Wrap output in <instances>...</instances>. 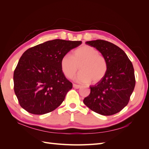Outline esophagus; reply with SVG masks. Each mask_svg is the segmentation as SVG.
I'll use <instances>...</instances> for the list:
<instances>
[{
	"label": "esophagus",
	"instance_id": "esophagus-1",
	"mask_svg": "<svg viewBox=\"0 0 149 149\" xmlns=\"http://www.w3.org/2000/svg\"><path fill=\"white\" fill-rule=\"evenodd\" d=\"M73 86L75 89H79V88H80L81 87L80 85H78V84H73Z\"/></svg>",
	"mask_w": 149,
	"mask_h": 149
}]
</instances>
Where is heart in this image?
Instances as JSON below:
<instances>
[{
	"label": "heart",
	"instance_id": "1",
	"mask_svg": "<svg viewBox=\"0 0 149 149\" xmlns=\"http://www.w3.org/2000/svg\"><path fill=\"white\" fill-rule=\"evenodd\" d=\"M61 70L68 78H72L79 69L80 73L76 80L81 83H100L105 77L108 65L105 57L95 48L82 45L72 53L63 56L60 61Z\"/></svg>",
	"mask_w": 149,
	"mask_h": 149
}]
</instances>
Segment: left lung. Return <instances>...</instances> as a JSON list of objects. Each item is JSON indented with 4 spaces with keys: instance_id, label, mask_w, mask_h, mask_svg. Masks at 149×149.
<instances>
[{
    "instance_id": "8db88e82",
    "label": "left lung",
    "mask_w": 149,
    "mask_h": 149,
    "mask_svg": "<svg viewBox=\"0 0 149 149\" xmlns=\"http://www.w3.org/2000/svg\"><path fill=\"white\" fill-rule=\"evenodd\" d=\"M86 44L93 47L105 57L107 73L103 79L91 86L89 95L83 102L90 109L103 116H111L127 105L136 84L134 70L125 53L116 45L102 40Z\"/></svg>"
}]
</instances>
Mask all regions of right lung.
I'll return each mask as SVG.
<instances>
[{
    "label": "right lung",
    "mask_w": 149,
    "mask_h": 149,
    "mask_svg": "<svg viewBox=\"0 0 149 149\" xmlns=\"http://www.w3.org/2000/svg\"><path fill=\"white\" fill-rule=\"evenodd\" d=\"M81 41L55 39L26 50L13 73L20 105L33 114H45L60 106L73 87L61 70L63 56Z\"/></svg>",
    "instance_id": "right-lung-1"
}]
</instances>
